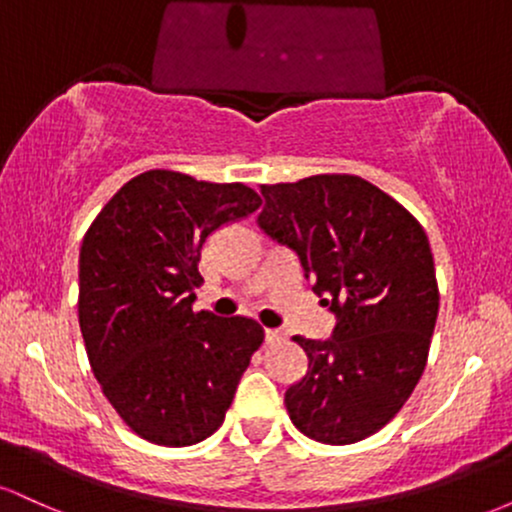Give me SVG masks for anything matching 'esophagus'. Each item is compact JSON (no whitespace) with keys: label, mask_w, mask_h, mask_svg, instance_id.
<instances>
[{"label":"esophagus","mask_w":512,"mask_h":512,"mask_svg":"<svg viewBox=\"0 0 512 512\" xmlns=\"http://www.w3.org/2000/svg\"><path fill=\"white\" fill-rule=\"evenodd\" d=\"M264 339H267V344H281L286 337L281 330H264Z\"/></svg>","instance_id":"34e87169"}]
</instances>
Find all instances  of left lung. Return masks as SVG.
I'll return each instance as SVG.
<instances>
[{
    "mask_svg": "<svg viewBox=\"0 0 512 512\" xmlns=\"http://www.w3.org/2000/svg\"><path fill=\"white\" fill-rule=\"evenodd\" d=\"M260 190L264 233L296 250L320 303L337 315L325 342L293 337L308 373L286 390V411L317 443H358L395 419L426 368L440 301L426 231L358 175Z\"/></svg>",
    "mask_w": 512,
    "mask_h": 512,
    "instance_id": "left-lung-1",
    "label": "left lung"
}]
</instances>
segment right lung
<instances>
[{
    "instance_id": "add662e5",
    "label": "right lung",
    "mask_w": 512,
    "mask_h": 512,
    "mask_svg": "<svg viewBox=\"0 0 512 512\" xmlns=\"http://www.w3.org/2000/svg\"><path fill=\"white\" fill-rule=\"evenodd\" d=\"M262 207L243 182L146 170L101 209L79 255V327L88 363L125 424L185 448L223 424L264 342L252 317L192 310L202 245Z\"/></svg>"
}]
</instances>
